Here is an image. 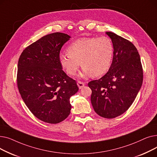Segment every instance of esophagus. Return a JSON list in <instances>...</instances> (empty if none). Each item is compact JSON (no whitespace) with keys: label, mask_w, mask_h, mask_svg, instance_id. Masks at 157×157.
<instances>
[{"label":"esophagus","mask_w":157,"mask_h":157,"mask_svg":"<svg viewBox=\"0 0 157 157\" xmlns=\"http://www.w3.org/2000/svg\"><path fill=\"white\" fill-rule=\"evenodd\" d=\"M77 85H78L79 88L81 89V88H83V87L85 86V83H83V82H81V81H78L77 82Z\"/></svg>","instance_id":"esophagus-1"}]
</instances>
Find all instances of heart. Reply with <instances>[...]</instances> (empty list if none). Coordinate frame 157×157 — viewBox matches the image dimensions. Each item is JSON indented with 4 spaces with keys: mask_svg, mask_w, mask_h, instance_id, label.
I'll use <instances>...</instances> for the list:
<instances>
[{
    "mask_svg": "<svg viewBox=\"0 0 157 157\" xmlns=\"http://www.w3.org/2000/svg\"><path fill=\"white\" fill-rule=\"evenodd\" d=\"M67 53L59 55L62 67L69 75H75L81 65L82 77L90 74L94 77L101 76L108 72L111 67L114 48L109 38L84 37L79 39L69 45Z\"/></svg>",
    "mask_w": 157,
    "mask_h": 157,
    "instance_id": "1",
    "label": "heart"
}]
</instances>
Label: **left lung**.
I'll list each match as a JSON object with an SVG mask.
<instances>
[{"mask_svg":"<svg viewBox=\"0 0 157 157\" xmlns=\"http://www.w3.org/2000/svg\"><path fill=\"white\" fill-rule=\"evenodd\" d=\"M114 48L111 67L99 79L90 81L95 113L105 118L124 113L134 101L143 81L141 59L136 46L113 32H105Z\"/></svg>","mask_w":157,"mask_h":157,"instance_id":"1","label":"left lung"}]
</instances>
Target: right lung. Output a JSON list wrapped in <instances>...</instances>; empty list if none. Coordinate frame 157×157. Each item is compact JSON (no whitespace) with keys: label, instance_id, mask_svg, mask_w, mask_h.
Returning <instances> with one entry per match:
<instances>
[{"label":"right lung","instance_id":"obj_1","mask_svg":"<svg viewBox=\"0 0 157 157\" xmlns=\"http://www.w3.org/2000/svg\"><path fill=\"white\" fill-rule=\"evenodd\" d=\"M70 37L61 32L43 36L24 49L18 63L17 85L22 99L36 118L52 124L67 118L70 97L79 90L59 62L61 48Z\"/></svg>","mask_w":157,"mask_h":157}]
</instances>
